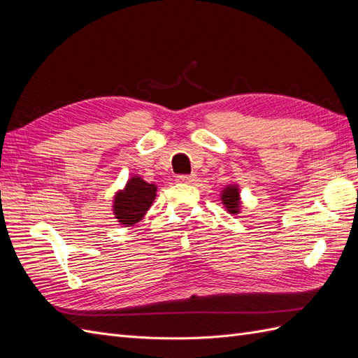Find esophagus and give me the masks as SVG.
<instances>
[{"instance_id":"34e87169","label":"esophagus","mask_w":358,"mask_h":358,"mask_svg":"<svg viewBox=\"0 0 358 358\" xmlns=\"http://www.w3.org/2000/svg\"><path fill=\"white\" fill-rule=\"evenodd\" d=\"M176 182H179V183H194V182H196V175H179V176H176Z\"/></svg>"}]
</instances>
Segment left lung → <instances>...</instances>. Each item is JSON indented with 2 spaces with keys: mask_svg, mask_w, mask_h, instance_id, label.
Instances as JSON below:
<instances>
[{
  "mask_svg": "<svg viewBox=\"0 0 358 358\" xmlns=\"http://www.w3.org/2000/svg\"><path fill=\"white\" fill-rule=\"evenodd\" d=\"M221 201L225 206V210H229L231 215L241 213L242 201H241V189L237 183H229L221 191Z\"/></svg>",
  "mask_w": 358,
  "mask_h": 358,
  "instance_id": "obj_1",
  "label": "left lung"
}]
</instances>
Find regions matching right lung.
<instances>
[{
  "label": "right lung",
  "mask_w": 358,
  "mask_h": 358,
  "mask_svg": "<svg viewBox=\"0 0 358 358\" xmlns=\"http://www.w3.org/2000/svg\"><path fill=\"white\" fill-rule=\"evenodd\" d=\"M157 197V185L148 183L140 176L129 178L122 189L113 197V215L124 227H133L145 218Z\"/></svg>",
  "instance_id": "add662e5"
}]
</instances>
